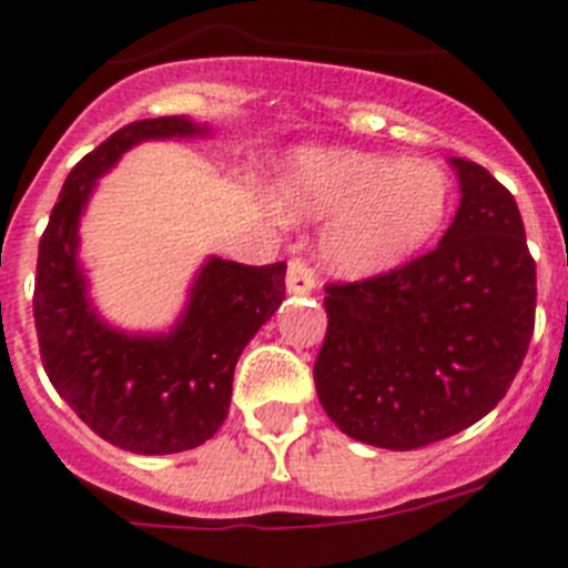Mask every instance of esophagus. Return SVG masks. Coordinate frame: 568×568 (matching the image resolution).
<instances>
[{
    "mask_svg": "<svg viewBox=\"0 0 568 568\" xmlns=\"http://www.w3.org/2000/svg\"><path fill=\"white\" fill-rule=\"evenodd\" d=\"M318 287V278L312 273L310 264L304 258H290L287 264V290L295 295L312 293V290Z\"/></svg>",
    "mask_w": 568,
    "mask_h": 568,
    "instance_id": "esophagus-1",
    "label": "esophagus"
}]
</instances>
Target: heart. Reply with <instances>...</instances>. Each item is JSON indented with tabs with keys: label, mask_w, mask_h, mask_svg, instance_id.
I'll use <instances>...</instances> for the list:
<instances>
[{
	"label": "heart",
	"mask_w": 568,
	"mask_h": 568,
	"mask_svg": "<svg viewBox=\"0 0 568 568\" xmlns=\"http://www.w3.org/2000/svg\"><path fill=\"white\" fill-rule=\"evenodd\" d=\"M284 220H329L324 262L348 278L397 267L442 231L454 200L445 169L357 149H304L270 189Z\"/></svg>",
	"instance_id": "1"
}]
</instances>
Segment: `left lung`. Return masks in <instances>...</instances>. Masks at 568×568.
I'll list each match as a JSON object with an SVG mask.
<instances>
[{"mask_svg":"<svg viewBox=\"0 0 568 568\" xmlns=\"http://www.w3.org/2000/svg\"><path fill=\"white\" fill-rule=\"evenodd\" d=\"M450 163L462 202L430 253L324 287L318 399L374 447L414 450L490 414L535 329V258L513 194L478 163Z\"/></svg>","mask_w":568,"mask_h":568,"instance_id":"obj_1","label":"left lung"}]
</instances>
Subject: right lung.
I'll return each instance as SVG.
<instances>
[{"label": "right lung", "mask_w": 568, "mask_h": 568, "mask_svg": "<svg viewBox=\"0 0 568 568\" xmlns=\"http://www.w3.org/2000/svg\"><path fill=\"white\" fill-rule=\"evenodd\" d=\"M205 132L185 114L118 129L70 171L39 242L33 318L47 377L101 439L132 454H180L220 430L239 355L284 301V262L250 267L213 256L169 335H126L90 306L75 256L95 180L140 140Z\"/></svg>", "instance_id": "1"}]
</instances>
